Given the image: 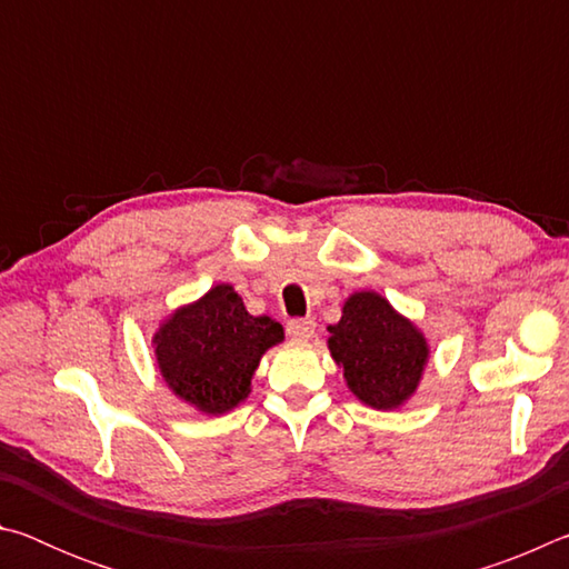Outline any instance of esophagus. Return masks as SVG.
Listing matches in <instances>:
<instances>
[{
  "label": "esophagus",
  "mask_w": 569,
  "mask_h": 569,
  "mask_svg": "<svg viewBox=\"0 0 569 569\" xmlns=\"http://www.w3.org/2000/svg\"><path fill=\"white\" fill-rule=\"evenodd\" d=\"M286 331L296 341H308L316 331V321L313 319H291L286 323Z\"/></svg>",
  "instance_id": "34e87169"
}]
</instances>
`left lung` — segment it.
Returning <instances> with one entry per match:
<instances>
[{
	"instance_id": "obj_1",
	"label": "left lung",
	"mask_w": 569,
	"mask_h": 569,
	"mask_svg": "<svg viewBox=\"0 0 569 569\" xmlns=\"http://www.w3.org/2000/svg\"><path fill=\"white\" fill-rule=\"evenodd\" d=\"M329 349L356 399L389 411L419 387L429 346L409 319L373 291L353 293L339 323L329 326Z\"/></svg>"
}]
</instances>
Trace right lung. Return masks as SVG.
<instances>
[{"label":"right lung","mask_w":569,"mask_h":569,"mask_svg":"<svg viewBox=\"0 0 569 569\" xmlns=\"http://www.w3.org/2000/svg\"><path fill=\"white\" fill-rule=\"evenodd\" d=\"M281 341V323L250 316L233 286L220 283L160 326L158 369L182 401L226 413L248 397L258 361Z\"/></svg>","instance_id":"add662e5"}]
</instances>
